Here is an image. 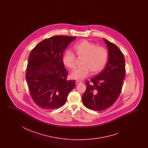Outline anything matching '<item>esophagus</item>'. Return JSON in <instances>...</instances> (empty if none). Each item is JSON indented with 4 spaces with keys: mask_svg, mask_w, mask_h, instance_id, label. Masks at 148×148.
Wrapping results in <instances>:
<instances>
[{
    "mask_svg": "<svg viewBox=\"0 0 148 148\" xmlns=\"http://www.w3.org/2000/svg\"><path fill=\"white\" fill-rule=\"evenodd\" d=\"M75 82H76V85H79V84H81L82 82L80 81L76 80V81H75Z\"/></svg>",
    "mask_w": 148,
    "mask_h": 148,
    "instance_id": "34e87169",
    "label": "esophagus"
}]
</instances>
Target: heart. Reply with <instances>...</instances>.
I'll return each instance as SVG.
<instances>
[{
  "label": "heart",
  "instance_id": "b5f03b06",
  "mask_svg": "<svg viewBox=\"0 0 148 148\" xmlns=\"http://www.w3.org/2000/svg\"><path fill=\"white\" fill-rule=\"evenodd\" d=\"M74 49L76 56L82 58V66L71 73L72 79H84L88 75L90 71L92 74H97L103 69L108 62V50L88 40H82L77 43L74 46ZM62 61L66 67L74 68L75 66V55L72 51L67 50L63 55Z\"/></svg>",
  "mask_w": 148,
  "mask_h": 148
}]
</instances>
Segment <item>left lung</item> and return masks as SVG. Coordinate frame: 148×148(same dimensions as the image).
Wrapping results in <instances>:
<instances>
[{
  "mask_svg": "<svg viewBox=\"0 0 148 148\" xmlns=\"http://www.w3.org/2000/svg\"><path fill=\"white\" fill-rule=\"evenodd\" d=\"M108 51L105 67L90 81L85 82L86 90L82 99L84 106L100 111L111 106L121 91L125 74V58L116 45L103 39Z\"/></svg>",
  "mask_w": 148,
  "mask_h": 148,
  "instance_id": "obj_1",
  "label": "left lung"
}]
</instances>
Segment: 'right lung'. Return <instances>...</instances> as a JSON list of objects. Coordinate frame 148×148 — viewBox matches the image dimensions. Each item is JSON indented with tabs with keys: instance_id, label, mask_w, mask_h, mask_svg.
<instances>
[{
	"instance_id": "1",
	"label": "right lung",
	"mask_w": 148,
	"mask_h": 148,
	"mask_svg": "<svg viewBox=\"0 0 148 148\" xmlns=\"http://www.w3.org/2000/svg\"><path fill=\"white\" fill-rule=\"evenodd\" d=\"M76 37L53 36L41 41L29 55L25 77L32 100L40 108L54 110L64 105L75 86L67 80L63 53Z\"/></svg>"
}]
</instances>
